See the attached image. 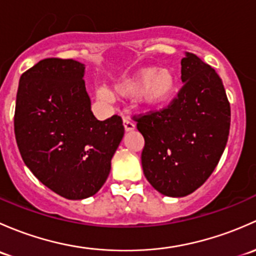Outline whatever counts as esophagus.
Wrapping results in <instances>:
<instances>
[{
  "label": "esophagus",
  "mask_w": 256,
  "mask_h": 256,
  "mask_svg": "<svg viewBox=\"0 0 256 256\" xmlns=\"http://www.w3.org/2000/svg\"><path fill=\"white\" fill-rule=\"evenodd\" d=\"M123 126H124L126 132H132L136 129V123L129 118H123Z\"/></svg>",
  "instance_id": "obj_1"
}]
</instances>
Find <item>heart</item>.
I'll return each mask as SVG.
<instances>
[{
	"mask_svg": "<svg viewBox=\"0 0 256 256\" xmlns=\"http://www.w3.org/2000/svg\"><path fill=\"white\" fill-rule=\"evenodd\" d=\"M178 76L168 69L143 68L124 82L116 88V94L124 98L139 96L140 104L146 110H159L168 106L178 92ZM94 94L101 101H110V94L98 88Z\"/></svg>",
	"mask_w": 256,
	"mask_h": 256,
	"instance_id": "1",
	"label": "heart"
}]
</instances>
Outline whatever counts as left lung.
I'll return each instance as SVG.
<instances>
[{"label": "left lung", "mask_w": 256, "mask_h": 256, "mask_svg": "<svg viewBox=\"0 0 256 256\" xmlns=\"http://www.w3.org/2000/svg\"><path fill=\"white\" fill-rule=\"evenodd\" d=\"M181 80L170 106L136 118L146 140L144 175L168 197L187 196L204 185L224 152L230 127V106L214 69L187 52Z\"/></svg>", "instance_id": "8db88e82"}]
</instances>
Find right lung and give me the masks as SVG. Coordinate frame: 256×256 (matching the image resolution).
<instances>
[{"label":"right lung","instance_id":"obj_1","mask_svg":"<svg viewBox=\"0 0 256 256\" xmlns=\"http://www.w3.org/2000/svg\"><path fill=\"white\" fill-rule=\"evenodd\" d=\"M84 75L85 65L76 60H40L22 74L16 98L14 134L23 162L68 200L98 192L124 136L120 116L94 117Z\"/></svg>","mask_w":256,"mask_h":256}]
</instances>
